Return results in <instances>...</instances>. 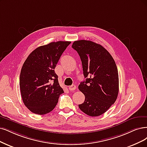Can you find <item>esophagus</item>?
Here are the masks:
<instances>
[{"label": "esophagus", "mask_w": 147, "mask_h": 147, "mask_svg": "<svg viewBox=\"0 0 147 147\" xmlns=\"http://www.w3.org/2000/svg\"><path fill=\"white\" fill-rule=\"evenodd\" d=\"M68 88L71 91H74V90H76V86L75 85H72L69 86Z\"/></svg>", "instance_id": "34e87169"}]
</instances>
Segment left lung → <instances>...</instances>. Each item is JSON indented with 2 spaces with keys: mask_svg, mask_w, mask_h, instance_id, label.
<instances>
[{
  "mask_svg": "<svg viewBox=\"0 0 147 147\" xmlns=\"http://www.w3.org/2000/svg\"><path fill=\"white\" fill-rule=\"evenodd\" d=\"M72 48L79 54L86 78L78 86L85 95V100L79 107L90 116H100L117 97L119 75L115 60L105 48L90 40L74 41Z\"/></svg>",
  "mask_w": 147,
  "mask_h": 147,
  "instance_id": "1",
  "label": "left lung"
}]
</instances>
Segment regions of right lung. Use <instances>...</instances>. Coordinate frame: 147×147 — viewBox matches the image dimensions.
I'll use <instances>...</instances> for the list:
<instances>
[{"mask_svg":"<svg viewBox=\"0 0 147 147\" xmlns=\"http://www.w3.org/2000/svg\"><path fill=\"white\" fill-rule=\"evenodd\" d=\"M70 43L58 41L40 46L25 61L20 75V93L24 104L33 113L43 115L50 113L64 93L54 68Z\"/></svg>","mask_w":147,"mask_h":147,"instance_id":"obj_1","label":"right lung"}]
</instances>
